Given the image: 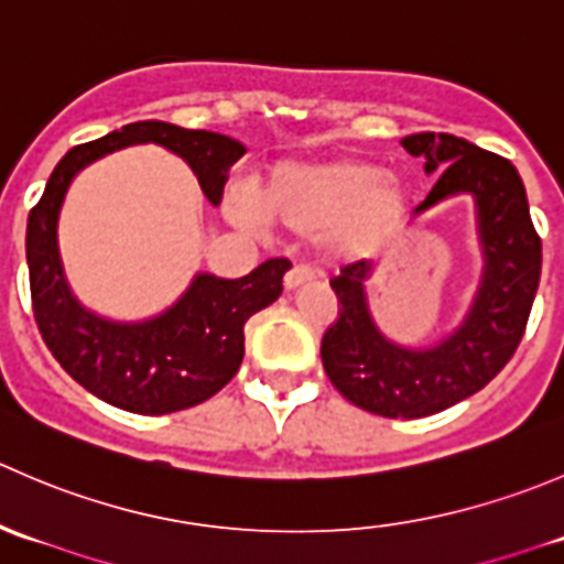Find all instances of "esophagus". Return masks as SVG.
<instances>
[{
  "label": "esophagus",
  "mask_w": 564,
  "mask_h": 564,
  "mask_svg": "<svg viewBox=\"0 0 564 564\" xmlns=\"http://www.w3.org/2000/svg\"><path fill=\"white\" fill-rule=\"evenodd\" d=\"M314 270H311V267H305V264H294L292 270L286 272V289L289 292H292V289H300V286H305V283H311L314 281Z\"/></svg>",
  "instance_id": "1"
}]
</instances>
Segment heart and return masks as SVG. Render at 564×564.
<instances>
[{
	"mask_svg": "<svg viewBox=\"0 0 564 564\" xmlns=\"http://www.w3.org/2000/svg\"><path fill=\"white\" fill-rule=\"evenodd\" d=\"M409 191L398 176L362 161L278 166L253 193V209L229 202L235 220H267L322 242L340 259L371 253L403 224Z\"/></svg>",
	"mask_w": 564,
	"mask_h": 564,
	"instance_id": "1",
	"label": "heart"
}]
</instances>
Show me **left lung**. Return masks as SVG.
<instances>
[{
    "instance_id": "8db88e82",
    "label": "left lung",
    "mask_w": 564,
    "mask_h": 564,
    "mask_svg": "<svg viewBox=\"0 0 564 564\" xmlns=\"http://www.w3.org/2000/svg\"><path fill=\"white\" fill-rule=\"evenodd\" d=\"M403 150L440 172L414 215L469 193L477 207L482 278L464 322L425 349L392 344L373 322L366 283L371 261H355L329 281L338 318L322 338V366L335 390L382 417H429L486 388L519 349L540 283V237L513 163L451 133H414Z\"/></svg>"
}]
</instances>
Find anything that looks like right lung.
Masks as SVG:
<instances>
[{
  "instance_id": "1",
  "label": "right lung",
  "mask_w": 564,
  "mask_h": 564,
  "mask_svg": "<svg viewBox=\"0 0 564 564\" xmlns=\"http://www.w3.org/2000/svg\"><path fill=\"white\" fill-rule=\"evenodd\" d=\"M161 144L198 176L209 204H220L229 169L246 147L229 135L172 122L124 124L56 163L26 220L32 308L40 335L62 368L100 401L135 414H172L207 401L231 382L246 355V322L283 292L286 259H267L246 278L198 272L187 292L161 316L111 322L73 297L62 270L56 224L73 176L98 158L130 144Z\"/></svg>"
}]
</instances>
